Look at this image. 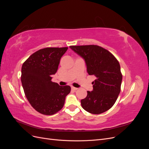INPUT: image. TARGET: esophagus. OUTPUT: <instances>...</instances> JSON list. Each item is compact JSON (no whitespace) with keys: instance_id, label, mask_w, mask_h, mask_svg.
<instances>
[{"instance_id":"obj_1","label":"esophagus","mask_w":149,"mask_h":149,"mask_svg":"<svg viewBox=\"0 0 149 149\" xmlns=\"http://www.w3.org/2000/svg\"><path fill=\"white\" fill-rule=\"evenodd\" d=\"M71 89L73 90V91H76V90L78 89V88H75V87H73V86H72V87H71Z\"/></svg>"}]
</instances>
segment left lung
<instances>
[{"label": "left lung", "instance_id": "obj_1", "mask_svg": "<svg viewBox=\"0 0 149 149\" xmlns=\"http://www.w3.org/2000/svg\"><path fill=\"white\" fill-rule=\"evenodd\" d=\"M70 48L85 61L88 73L96 79L92 83L93 90L81 100L83 109L89 113L100 114L114 104L120 91L123 75L115 56L101 47L90 45Z\"/></svg>", "mask_w": 149, "mask_h": 149}]
</instances>
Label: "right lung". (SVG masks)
<instances>
[{
  "label": "right lung",
  "instance_id": "obj_1",
  "mask_svg": "<svg viewBox=\"0 0 149 149\" xmlns=\"http://www.w3.org/2000/svg\"><path fill=\"white\" fill-rule=\"evenodd\" d=\"M68 47L45 48L30 55L22 65L21 81L25 96L40 113L53 115L64 106L71 91L70 86H61L52 81L61 56Z\"/></svg>",
  "mask_w": 149,
  "mask_h": 149
}]
</instances>
